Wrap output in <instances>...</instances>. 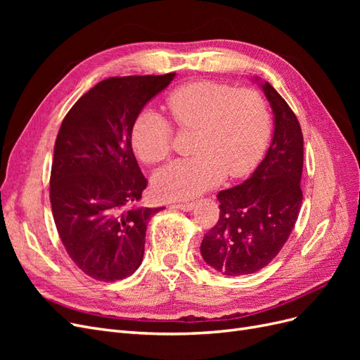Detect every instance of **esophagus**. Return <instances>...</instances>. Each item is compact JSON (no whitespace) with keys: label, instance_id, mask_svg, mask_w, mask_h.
I'll return each mask as SVG.
<instances>
[{"label":"esophagus","instance_id":"1","mask_svg":"<svg viewBox=\"0 0 360 360\" xmlns=\"http://www.w3.org/2000/svg\"><path fill=\"white\" fill-rule=\"evenodd\" d=\"M195 204L193 202H179V204H174V209H179L181 212H191L193 210Z\"/></svg>","mask_w":360,"mask_h":360}]
</instances>
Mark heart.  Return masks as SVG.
<instances>
[{
	"instance_id": "obj_1",
	"label": "heart",
	"mask_w": 360,
	"mask_h": 360,
	"mask_svg": "<svg viewBox=\"0 0 360 360\" xmlns=\"http://www.w3.org/2000/svg\"><path fill=\"white\" fill-rule=\"evenodd\" d=\"M168 110L181 130H195L192 153L153 177V191L165 200H189L228 177L254 168L266 147L270 114L255 91L210 81L179 86L168 96ZM132 147L139 160L155 165L171 153L172 129L160 114L146 110L132 127Z\"/></svg>"
}]
</instances>
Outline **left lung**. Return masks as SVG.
Returning <instances> with one entry per match:
<instances>
[{
  "label": "left lung",
  "instance_id": "8db88e82",
  "mask_svg": "<svg viewBox=\"0 0 360 360\" xmlns=\"http://www.w3.org/2000/svg\"><path fill=\"white\" fill-rule=\"evenodd\" d=\"M254 81L274 112V136L252 176L217 193L219 221L204 234L200 248L205 263L226 276L255 274L278 255L297 221L303 198L300 124L274 86Z\"/></svg>",
  "mask_w": 360,
  "mask_h": 360
}]
</instances>
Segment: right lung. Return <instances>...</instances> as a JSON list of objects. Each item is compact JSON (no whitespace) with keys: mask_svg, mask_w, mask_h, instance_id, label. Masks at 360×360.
Returning a JSON list of instances; mask_svg holds the SVG:
<instances>
[{"mask_svg":"<svg viewBox=\"0 0 360 360\" xmlns=\"http://www.w3.org/2000/svg\"><path fill=\"white\" fill-rule=\"evenodd\" d=\"M174 78H108L61 123L51 169L53 221L73 263L97 281L124 279L143 263L147 225L162 207L138 205L147 180L130 135L143 108Z\"/></svg>","mask_w":360,"mask_h":360,"instance_id":"add662e5","label":"right lung"}]
</instances>
